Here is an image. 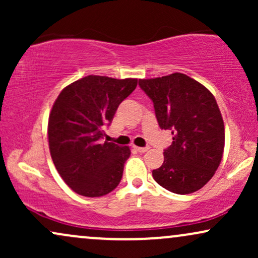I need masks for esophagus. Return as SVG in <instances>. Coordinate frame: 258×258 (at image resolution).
<instances>
[{"label": "esophagus", "instance_id": "1", "mask_svg": "<svg viewBox=\"0 0 258 258\" xmlns=\"http://www.w3.org/2000/svg\"><path fill=\"white\" fill-rule=\"evenodd\" d=\"M138 153H146L149 150V147H133Z\"/></svg>", "mask_w": 258, "mask_h": 258}]
</instances>
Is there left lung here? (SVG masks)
I'll return each mask as SVG.
<instances>
[{"instance_id":"left-lung-1","label":"left lung","mask_w":258,"mask_h":258,"mask_svg":"<svg viewBox=\"0 0 258 258\" xmlns=\"http://www.w3.org/2000/svg\"><path fill=\"white\" fill-rule=\"evenodd\" d=\"M138 84L153 100L160 128L173 135L154 179L176 194L199 190L220 166L224 149V123L214 94L180 73Z\"/></svg>"}]
</instances>
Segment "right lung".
<instances>
[{"instance_id": "add662e5", "label": "right lung", "mask_w": 258, "mask_h": 258, "mask_svg": "<svg viewBox=\"0 0 258 258\" xmlns=\"http://www.w3.org/2000/svg\"><path fill=\"white\" fill-rule=\"evenodd\" d=\"M137 87V79L90 75L67 86L49 114V152L58 173L75 193L97 198L122 178L128 147L103 142L120 103Z\"/></svg>"}]
</instances>
